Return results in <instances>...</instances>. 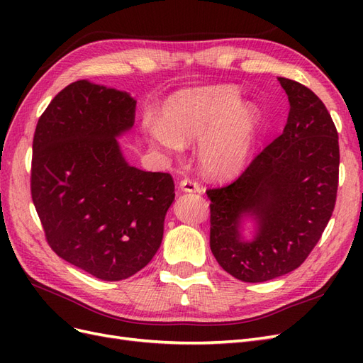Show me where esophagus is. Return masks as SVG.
Returning a JSON list of instances; mask_svg holds the SVG:
<instances>
[{"label":"esophagus","instance_id":"1","mask_svg":"<svg viewBox=\"0 0 363 363\" xmlns=\"http://www.w3.org/2000/svg\"><path fill=\"white\" fill-rule=\"evenodd\" d=\"M180 189H182L183 192H195V194H200V192H201L200 184L196 183V182H194V180H191V179L182 180V182H180Z\"/></svg>","mask_w":363,"mask_h":363}]
</instances>
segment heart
Segmentation results:
<instances>
[{"instance_id": "obj_1", "label": "heart", "mask_w": 363, "mask_h": 363, "mask_svg": "<svg viewBox=\"0 0 363 363\" xmlns=\"http://www.w3.org/2000/svg\"><path fill=\"white\" fill-rule=\"evenodd\" d=\"M140 128L152 147L171 155L199 140L201 169L215 179H230L247 167L255 150L260 112L242 103L233 86L186 87L163 101L159 118L142 119Z\"/></svg>"}]
</instances>
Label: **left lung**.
<instances>
[{
  "mask_svg": "<svg viewBox=\"0 0 363 363\" xmlns=\"http://www.w3.org/2000/svg\"><path fill=\"white\" fill-rule=\"evenodd\" d=\"M288 95L283 133L224 188L208 189L211 250L230 276L260 283L298 268L330 219L337 191V131L309 87L277 79ZM250 222L252 236L243 235Z\"/></svg>",
  "mask_w": 363,
  "mask_h": 363,
  "instance_id": "left-lung-1",
  "label": "left lung"
}]
</instances>
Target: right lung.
Returning a JSON list of instances; mask_svg holds the SVG:
<instances>
[{"mask_svg": "<svg viewBox=\"0 0 363 363\" xmlns=\"http://www.w3.org/2000/svg\"><path fill=\"white\" fill-rule=\"evenodd\" d=\"M135 107L125 91L79 80L54 96L33 139L31 199L50 247L106 281L148 265L175 196L169 174L131 167L121 150Z\"/></svg>", "mask_w": 363, "mask_h": 363, "instance_id": "add662e5", "label": "right lung"}]
</instances>
